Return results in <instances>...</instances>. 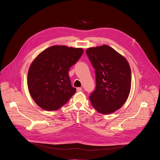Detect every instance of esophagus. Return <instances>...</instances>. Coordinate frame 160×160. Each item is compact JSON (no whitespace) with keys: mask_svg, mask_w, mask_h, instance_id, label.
I'll return each instance as SVG.
<instances>
[{"mask_svg":"<svg viewBox=\"0 0 160 160\" xmlns=\"http://www.w3.org/2000/svg\"><path fill=\"white\" fill-rule=\"evenodd\" d=\"M82 90V88L81 87H77V92H80V91Z\"/></svg>","mask_w":160,"mask_h":160,"instance_id":"1","label":"esophagus"}]
</instances>
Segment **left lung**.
Returning a JSON list of instances; mask_svg holds the SVG:
<instances>
[{
    "mask_svg": "<svg viewBox=\"0 0 160 160\" xmlns=\"http://www.w3.org/2000/svg\"><path fill=\"white\" fill-rule=\"evenodd\" d=\"M86 54L96 74V88L89 96L91 104L99 113L115 112L130 94L132 75L128 62L106 45L89 48Z\"/></svg>",
    "mask_w": 160,
    "mask_h": 160,
    "instance_id": "1",
    "label": "left lung"
}]
</instances>
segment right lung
<instances>
[{
	"mask_svg": "<svg viewBox=\"0 0 160 160\" xmlns=\"http://www.w3.org/2000/svg\"><path fill=\"white\" fill-rule=\"evenodd\" d=\"M83 50L54 45L42 52L32 63L28 73L30 94L41 108L54 111L74 95L68 71L80 58Z\"/></svg>",
	"mask_w": 160,
	"mask_h": 160,
	"instance_id": "right-lung-1",
	"label": "right lung"
}]
</instances>
